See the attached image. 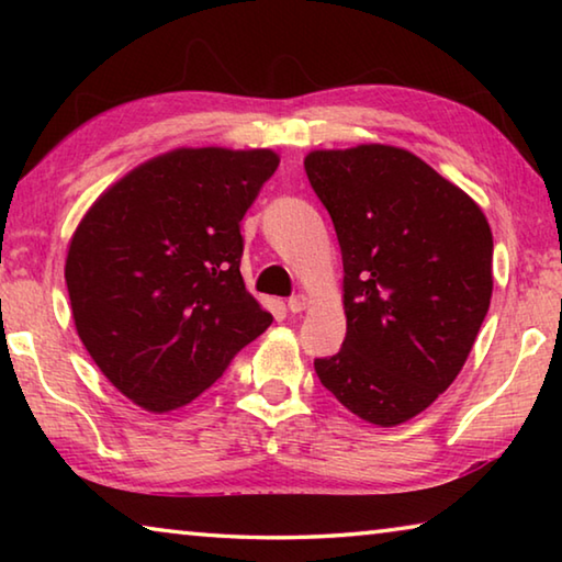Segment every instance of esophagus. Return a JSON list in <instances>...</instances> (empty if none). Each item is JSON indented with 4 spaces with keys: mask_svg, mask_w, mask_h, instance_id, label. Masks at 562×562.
Here are the masks:
<instances>
[{
    "mask_svg": "<svg viewBox=\"0 0 562 562\" xmlns=\"http://www.w3.org/2000/svg\"><path fill=\"white\" fill-rule=\"evenodd\" d=\"M304 307H307V297H304V294H292V297L288 300V310L292 312V315H297V312H302Z\"/></svg>",
    "mask_w": 562,
    "mask_h": 562,
    "instance_id": "34e87169",
    "label": "esophagus"
}]
</instances>
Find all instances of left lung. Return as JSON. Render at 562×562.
<instances>
[{"label": "left lung", "instance_id": "8db88e82", "mask_svg": "<svg viewBox=\"0 0 562 562\" xmlns=\"http://www.w3.org/2000/svg\"><path fill=\"white\" fill-rule=\"evenodd\" d=\"M304 170L345 265L347 337L315 372L364 422L404 424L451 386L486 319L488 221L404 148L312 150Z\"/></svg>", "mask_w": 562, "mask_h": 562}]
</instances>
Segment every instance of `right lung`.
Instances as JSON below:
<instances>
[{"label":"right lung","instance_id":"right-lung-1","mask_svg":"<svg viewBox=\"0 0 562 562\" xmlns=\"http://www.w3.org/2000/svg\"><path fill=\"white\" fill-rule=\"evenodd\" d=\"M278 166L270 148H176L113 183L76 227L64 270L76 331L146 412L193 402L270 327L240 274V221Z\"/></svg>","mask_w":562,"mask_h":562}]
</instances>
